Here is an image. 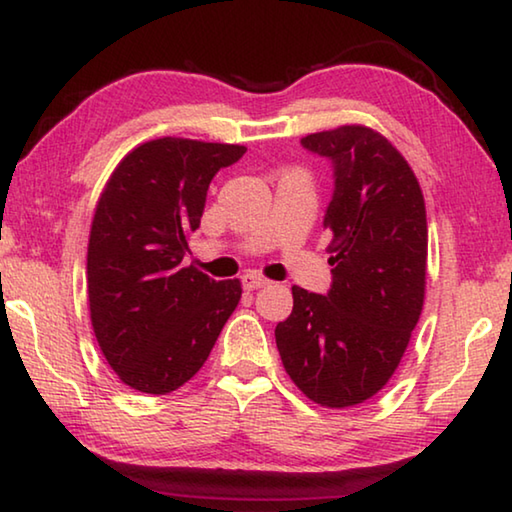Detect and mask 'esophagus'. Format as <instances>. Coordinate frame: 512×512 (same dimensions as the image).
<instances>
[{"mask_svg": "<svg viewBox=\"0 0 512 512\" xmlns=\"http://www.w3.org/2000/svg\"><path fill=\"white\" fill-rule=\"evenodd\" d=\"M241 282H244V289L246 291H255V289H262L268 284V280H264L262 275L257 273H246L244 277H241Z\"/></svg>", "mask_w": 512, "mask_h": 512, "instance_id": "1", "label": "esophagus"}]
</instances>
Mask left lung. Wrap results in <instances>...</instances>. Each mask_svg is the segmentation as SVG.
Here are the masks:
<instances>
[{
  "mask_svg": "<svg viewBox=\"0 0 512 512\" xmlns=\"http://www.w3.org/2000/svg\"><path fill=\"white\" fill-rule=\"evenodd\" d=\"M334 167L325 212L332 287H293L275 327L284 370L311 402L345 409L370 400L400 366L427 284V210L409 162L368 126L302 137Z\"/></svg>",
  "mask_w": 512,
  "mask_h": 512,
  "instance_id": "obj_1",
  "label": "left lung"
}]
</instances>
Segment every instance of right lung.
Returning a JSON list of instances; mask_svg holds the SVG:
<instances>
[{"label":"right lung","instance_id":"right-lung-1","mask_svg":"<svg viewBox=\"0 0 512 512\" xmlns=\"http://www.w3.org/2000/svg\"><path fill=\"white\" fill-rule=\"evenodd\" d=\"M246 146L160 137L112 171L94 210L88 302L103 357L126 386L167 395L210 357L241 298V282H216L185 266L207 187Z\"/></svg>","mask_w":512,"mask_h":512}]
</instances>
